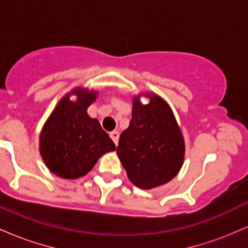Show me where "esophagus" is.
<instances>
[{"label":"esophagus","mask_w":248,"mask_h":248,"mask_svg":"<svg viewBox=\"0 0 248 248\" xmlns=\"http://www.w3.org/2000/svg\"><path fill=\"white\" fill-rule=\"evenodd\" d=\"M109 136H110V139H112L113 142H114L115 146H116V144H118V142H119V133L116 132V130H113V132L109 133Z\"/></svg>","instance_id":"esophagus-1"}]
</instances>
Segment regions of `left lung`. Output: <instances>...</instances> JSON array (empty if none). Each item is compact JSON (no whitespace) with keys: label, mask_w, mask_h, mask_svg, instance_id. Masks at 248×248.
Listing matches in <instances>:
<instances>
[{"label":"left lung","mask_w":248,"mask_h":248,"mask_svg":"<svg viewBox=\"0 0 248 248\" xmlns=\"http://www.w3.org/2000/svg\"><path fill=\"white\" fill-rule=\"evenodd\" d=\"M149 96L146 106L135 98L129 127L122 132L116 149L128 178L142 189L168 183L184 157L183 136L171 109L160 96Z\"/></svg>","instance_id":"8db88e82"}]
</instances>
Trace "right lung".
I'll return each instance as SVG.
<instances>
[{
	"mask_svg": "<svg viewBox=\"0 0 248 248\" xmlns=\"http://www.w3.org/2000/svg\"><path fill=\"white\" fill-rule=\"evenodd\" d=\"M78 100L65 96L44 124L41 154L47 168L62 178H78L94 167L100 156L115 150V144L87 108L96 93L77 88Z\"/></svg>",
	"mask_w": 248,
	"mask_h": 248,
	"instance_id": "1",
	"label": "right lung"
}]
</instances>
